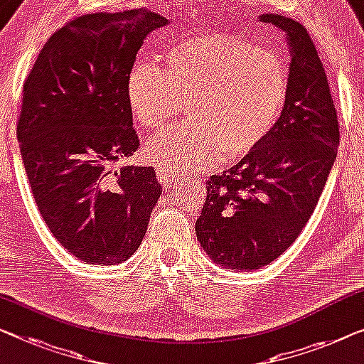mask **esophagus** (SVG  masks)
Instances as JSON below:
<instances>
[{
	"label": "esophagus",
	"mask_w": 364,
	"mask_h": 364,
	"mask_svg": "<svg viewBox=\"0 0 364 364\" xmlns=\"http://www.w3.org/2000/svg\"><path fill=\"white\" fill-rule=\"evenodd\" d=\"M156 176H159L160 183L164 184V186H166V188H178V186H181V184H183L181 180H176V178L170 176L164 170H156Z\"/></svg>",
	"instance_id": "obj_1"
}]
</instances>
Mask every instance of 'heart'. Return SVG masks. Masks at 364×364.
Masks as SVG:
<instances>
[{
  "label": "heart",
  "mask_w": 364,
  "mask_h": 364,
  "mask_svg": "<svg viewBox=\"0 0 364 364\" xmlns=\"http://www.w3.org/2000/svg\"><path fill=\"white\" fill-rule=\"evenodd\" d=\"M289 95V70L278 53L232 34H200L165 53V70L149 60L130 68L126 96L135 121L156 129L186 102L191 129H168L144 145L145 160L170 176L235 164L264 144Z\"/></svg>",
  "instance_id": "b5f03b06"
}]
</instances>
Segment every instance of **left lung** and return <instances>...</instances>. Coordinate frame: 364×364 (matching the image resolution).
<instances>
[{
	"mask_svg": "<svg viewBox=\"0 0 364 364\" xmlns=\"http://www.w3.org/2000/svg\"><path fill=\"white\" fill-rule=\"evenodd\" d=\"M259 21L284 32L289 46L286 109L262 147L209 178L196 220L205 253L237 271L267 267L292 245L316 209L340 142L328 80L307 29L273 13Z\"/></svg>",
	"mask_w": 364,
	"mask_h": 364,
	"instance_id": "obj_1",
	"label": "left lung"
}]
</instances>
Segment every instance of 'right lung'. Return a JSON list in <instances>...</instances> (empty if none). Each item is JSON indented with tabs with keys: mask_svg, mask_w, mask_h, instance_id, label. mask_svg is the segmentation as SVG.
I'll return each instance as SVG.
<instances>
[{
	"mask_svg": "<svg viewBox=\"0 0 364 364\" xmlns=\"http://www.w3.org/2000/svg\"><path fill=\"white\" fill-rule=\"evenodd\" d=\"M166 24L145 8L80 16L47 41L24 83L18 140L37 209L85 263L126 262L161 194L151 166H109L140 147L126 81L145 37Z\"/></svg>",
	"mask_w": 364,
	"mask_h": 364,
	"instance_id": "1",
	"label": "right lung"
}]
</instances>
